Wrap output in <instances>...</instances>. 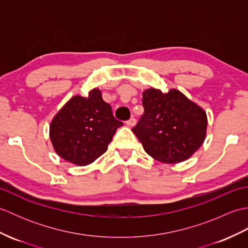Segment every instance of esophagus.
Instances as JSON below:
<instances>
[{"label": "esophagus", "instance_id": "esophagus-1", "mask_svg": "<svg viewBox=\"0 0 248 248\" xmlns=\"http://www.w3.org/2000/svg\"><path fill=\"white\" fill-rule=\"evenodd\" d=\"M136 124V120H135V118H130L128 121H127V125L128 127H130V128H132V127H134V125Z\"/></svg>", "mask_w": 248, "mask_h": 248}]
</instances>
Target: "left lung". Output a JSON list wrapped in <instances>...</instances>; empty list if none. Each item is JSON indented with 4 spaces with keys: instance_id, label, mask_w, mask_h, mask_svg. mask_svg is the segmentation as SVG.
Listing matches in <instances>:
<instances>
[{
    "instance_id": "left-lung-1",
    "label": "left lung",
    "mask_w": 248,
    "mask_h": 248,
    "mask_svg": "<svg viewBox=\"0 0 248 248\" xmlns=\"http://www.w3.org/2000/svg\"><path fill=\"white\" fill-rule=\"evenodd\" d=\"M143 117L132 131L155 160L177 164L188 160L202 145L207 113L180 91L148 88L143 93Z\"/></svg>"
}]
</instances>
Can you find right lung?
Segmentation results:
<instances>
[{
    "instance_id": "1",
    "label": "right lung",
    "mask_w": 248,
    "mask_h": 248,
    "mask_svg": "<svg viewBox=\"0 0 248 248\" xmlns=\"http://www.w3.org/2000/svg\"><path fill=\"white\" fill-rule=\"evenodd\" d=\"M123 123L116 120L110 105L103 101L99 88L87 97L73 96L50 123L52 146L62 159L77 166L92 164L108 150L116 130Z\"/></svg>"
}]
</instances>
